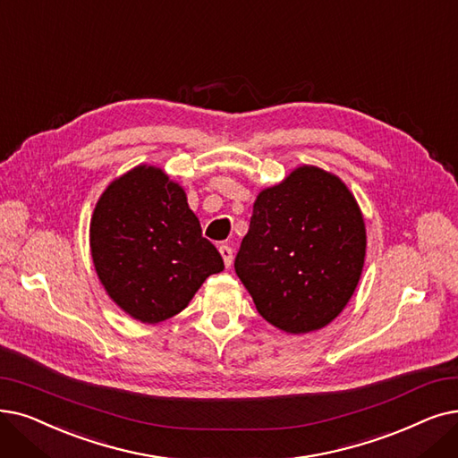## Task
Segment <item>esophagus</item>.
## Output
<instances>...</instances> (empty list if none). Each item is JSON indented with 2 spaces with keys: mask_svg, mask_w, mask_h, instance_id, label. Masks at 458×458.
<instances>
[{
  "mask_svg": "<svg viewBox=\"0 0 458 458\" xmlns=\"http://www.w3.org/2000/svg\"><path fill=\"white\" fill-rule=\"evenodd\" d=\"M218 252H221V256H223L225 266L230 267L232 262H233V250L228 245H221V247H218Z\"/></svg>",
  "mask_w": 458,
  "mask_h": 458,
  "instance_id": "34e87169",
  "label": "esophagus"
}]
</instances>
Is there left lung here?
Segmentation results:
<instances>
[{
    "instance_id": "obj_1",
    "label": "left lung",
    "mask_w": 458,
    "mask_h": 458,
    "mask_svg": "<svg viewBox=\"0 0 458 458\" xmlns=\"http://www.w3.org/2000/svg\"><path fill=\"white\" fill-rule=\"evenodd\" d=\"M365 250L363 213L346 183L303 165L256 196L233 267L264 320L303 335L348 305Z\"/></svg>"
}]
</instances>
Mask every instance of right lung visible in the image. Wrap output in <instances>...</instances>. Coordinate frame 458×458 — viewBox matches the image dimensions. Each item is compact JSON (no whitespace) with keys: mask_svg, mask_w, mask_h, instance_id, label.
Returning a JSON list of instances; mask_svg holds the SVG:
<instances>
[{"mask_svg":"<svg viewBox=\"0 0 458 458\" xmlns=\"http://www.w3.org/2000/svg\"><path fill=\"white\" fill-rule=\"evenodd\" d=\"M89 247L110 300L142 324L182 312L206 278L225 269L183 187L149 165L105 189L91 215Z\"/></svg>","mask_w":458,"mask_h":458,"instance_id":"obj_1","label":"right lung"}]
</instances>
